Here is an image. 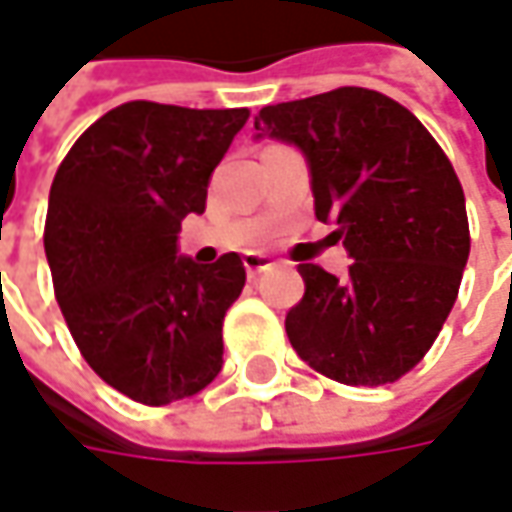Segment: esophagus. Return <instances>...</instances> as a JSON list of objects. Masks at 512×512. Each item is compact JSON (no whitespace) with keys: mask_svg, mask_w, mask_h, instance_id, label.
<instances>
[{"mask_svg":"<svg viewBox=\"0 0 512 512\" xmlns=\"http://www.w3.org/2000/svg\"><path fill=\"white\" fill-rule=\"evenodd\" d=\"M242 265H245L247 276H259V273H265L273 267V259L267 256V253H256V250H250L242 256Z\"/></svg>","mask_w":512,"mask_h":512,"instance_id":"34e87169","label":"esophagus"}]
</instances>
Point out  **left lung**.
<instances>
[{"label":"left lung","instance_id":"1","mask_svg":"<svg viewBox=\"0 0 512 512\" xmlns=\"http://www.w3.org/2000/svg\"><path fill=\"white\" fill-rule=\"evenodd\" d=\"M253 128L305 156L316 219L353 259L344 279L299 265L293 350L342 384L396 382L436 342L470 256L450 159L410 110L367 88L267 105Z\"/></svg>","mask_w":512,"mask_h":512}]
</instances>
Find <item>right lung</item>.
<instances>
[{"mask_svg": "<svg viewBox=\"0 0 512 512\" xmlns=\"http://www.w3.org/2000/svg\"><path fill=\"white\" fill-rule=\"evenodd\" d=\"M247 108L128 102L96 119L50 185L45 256L85 362L119 393L170 404L222 370V322L245 287L239 253L199 265L179 253L187 213Z\"/></svg>", "mask_w": 512, "mask_h": 512, "instance_id": "obj_1", "label": "right lung"}]
</instances>
